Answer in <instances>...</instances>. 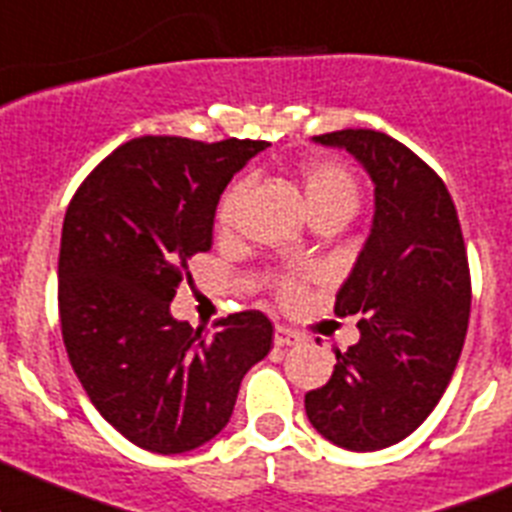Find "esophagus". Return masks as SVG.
Listing matches in <instances>:
<instances>
[{
  "mask_svg": "<svg viewBox=\"0 0 512 512\" xmlns=\"http://www.w3.org/2000/svg\"><path fill=\"white\" fill-rule=\"evenodd\" d=\"M302 340H305V337H302L300 332L290 330V327H282V325H277V327H275V345H277V347H292V345H300Z\"/></svg>",
  "mask_w": 512,
  "mask_h": 512,
  "instance_id": "esophagus-1",
  "label": "esophagus"
}]
</instances>
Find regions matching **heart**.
Instances as JSON below:
<instances>
[{"instance_id": "1", "label": "heart", "mask_w": 512, "mask_h": 512, "mask_svg": "<svg viewBox=\"0 0 512 512\" xmlns=\"http://www.w3.org/2000/svg\"><path fill=\"white\" fill-rule=\"evenodd\" d=\"M302 187H305L307 205L312 212L325 210V207H357V185L352 180L350 172L342 165L330 160L312 162L305 172H302ZM242 185H235L232 190H227V195L222 197L220 210H217V220L220 225H232L237 210V200H240ZM277 295L282 300L292 302L300 297V282L295 277H280L277 280Z\"/></svg>"}]
</instances>
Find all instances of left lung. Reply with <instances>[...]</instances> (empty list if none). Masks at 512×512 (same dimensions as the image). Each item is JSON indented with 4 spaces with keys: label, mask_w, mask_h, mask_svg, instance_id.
Returning a JSON list of instances; mask_svg holds the SVG:
<instances>
[{
    "label": "left lung",
    "mask_w": 512,
    "mask_h": 512,
    "mask_svg": "<svg viewBox=\"0 0 512 512\" xmlns=\"http://www.w3.org/2000/svg\"><path fill=\"white\" fill-rule=\"evenodd\" d=\"M312 142L360 162L375 215L335 302L337 317L360 315V340L337 350L305 413L337 448L370 453L418 430L448 388L468 332V255L448 187L415 152L375 130Z\"/></svg>",
    "instance_id": "8db88e82"
}]
</instances>
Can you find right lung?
<instances>
[{"label": "right lung", "instance_id": "right-lung-1", "mask_svg": "<svg viewBox=\"0 0 512 512\" xmlns=\"http://www.w3.org/2000/svg\"><path fill=\"white\" fill-rule=\"evenodd\" d=\"M267 147L137 137L99 162L64 215L59 320L82 388L117 433L177 455L230 423L240 382L270 352L260 310L217 320L207 337L175 320L187 262L212 247L220 195Z\"/></svg>", "mask_w": 512, "mask_h": 512}]
</instances>
